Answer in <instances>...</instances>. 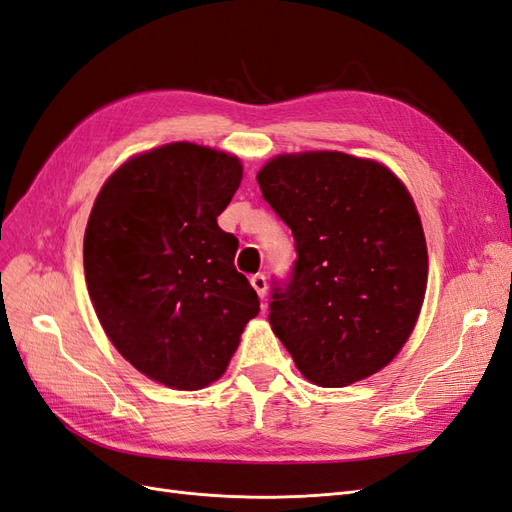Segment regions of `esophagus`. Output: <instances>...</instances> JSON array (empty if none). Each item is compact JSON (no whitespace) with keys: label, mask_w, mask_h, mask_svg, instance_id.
<instances>
[{"label":"esophagus","mask_w":512,"mask_h":512,"mask_svg":"<svg viewBox=\"0 0 512 512\" xmlns=\"http://www.w3.org/2000/svg\"><path fill=\"white\" fill-rule=\"evenodd\" d=\"M250 284H252V288L256 290V294H258L260 299L267 297V277L265 275H254L252 280H250Z\"/></svg>","instance_id":"obj_1"}]
</instances>
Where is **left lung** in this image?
<instances>
[{
    "instance_id": "obj_1",
    "label": "left lung",
    "mask_w": 512,
    "mask_h": 512,
    "mask_svg": "<svg viewBox=\"0 0 512 512\" xmlns=\"http://www.w3.org/2000/svg\"><path fill=\"white\" fill-rule=\"evenodd\" d=\"M256 179L299 256L273 294V333L324 389L378 374L408 342L427 290L425 232L404 181L344 151L280 153Z\"/></svg>"
}]
</instances>
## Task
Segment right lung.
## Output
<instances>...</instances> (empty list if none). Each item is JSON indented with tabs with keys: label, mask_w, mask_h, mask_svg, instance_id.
Masks as SVG:
<instances>
[{
	"label": "right lung",
	"mask_w": 512,
	"mask_h": 512,
	"mask_svg": "<svg viewBox=\"0 0 512 512\" xmlns=\"http://www.w3.org/2000/svg\"><path fill=\"white\" fill-rule=\"evenodd\" d=\"M241 179L232 153L177 141L128 158L91 207L89 299L123 359L168 389L220 380L260 312L235 269L239 243L218 226Z\"/></svg>",
	"instance_id": "obj_1"
}]
</instances>
